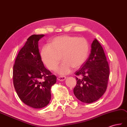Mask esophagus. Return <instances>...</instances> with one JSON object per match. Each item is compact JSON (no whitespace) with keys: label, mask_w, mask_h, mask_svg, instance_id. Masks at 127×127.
<instances>
[{"label":"esophagus","mask_w":127,"mask_h":127,"mask_svg":"<svg viewBox=\"0 0 127 127\" xmlns=\"http://www.w3.org/2000/svg\"><path fill=\"white\" fill-rule=\"evenodd\" d=\"M66 78V77H64V76H60V77H58L57 79L59 81H64L65 80Z\"/></svg>","instance_id":"obj_1"}]
</instances>
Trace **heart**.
Here are the masks:
<instances>
[{"label": "heart", "instance_id": "obj_1", "mask_svg": "<svg viewBox=\"0 0 127 127\" xmlns=\"http://www.w3.org/2000/svg\"><path fill=\"white\" fill-rule=\"evenodd\" d=\"M89 44L86 38L75 36L63 35L56 37L44 45L40 51L41 60L48 68L55 71L61 59L63 62L57 69L60 75H66L72 69L83 65L89 53Z\"/></svg>", "mask_w": 127, "mask_h": 127}]
</instances>
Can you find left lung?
<instances>
[{"label":"left lung","mask_w":127,"mask_h":127,"mask_svg":"<svg viewBox=\"0 0 127 127\" xmlns=\"http://www.w3.org/2000/svg\"><path fill=\"white\" fill-rule=\"evenodd\" d=\"M110 69L104 50L96 39L91 44V53L80 68L75 72L77 85L75 96L85 103L98 100L106 91Z\"/></svg>","instance_id":"1"}]
</instances>
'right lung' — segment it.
Segmentation results:
<instances>
[{"mask_svg": "<svg viewBox=\"0 0 127 127\" xmlns=\"http://www.w3.org/2000/svg\"><path fill=\"white\" fill-rule=\"evenodd\" d=\"M44 35H32L17 56L13 82L17 94L26 105L35 109L47 106L51 99V87L56 77L47 69L38 49V41Z\"/></svg>", "mask_w": 127, "mask_h": 127, "instance_id": "add662e5", "label": "right lung"}]
</instances>
